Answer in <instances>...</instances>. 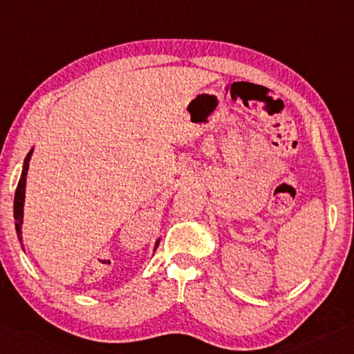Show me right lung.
<instances>
[{
	"instance_id": "right-lung-1",
	"label": "right lung",
	"mask_w": 354,
	"mask_h": 354,
	"mask_svg": "<svg viewBox=\"0 0 354 354\" xmlns=\"http://www.w3.org/2000/svg\"><path fill=\"white\" fill-rule=\"evenodd\" d=\"M34 149H30L29 153L24 158V165H23V171H21V177L20 182H18V187L15 191V199H14V218H15V230L18 234V239L21 241V224H23V207H24V188H26V176H28V169H29V160L30 155H32ZM160 239L155 243V249L158 247Z\"/></svg>"
}]
</instances>
